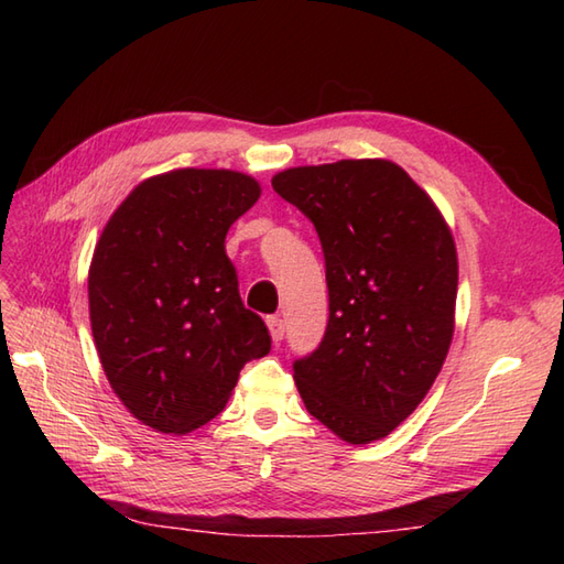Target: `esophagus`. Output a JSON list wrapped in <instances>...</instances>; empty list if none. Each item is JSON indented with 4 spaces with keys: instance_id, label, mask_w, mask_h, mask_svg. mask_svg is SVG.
<instances>
[{
    "instance_id": "esophagus-1",
    "label": "esophagus",
    "mask_w": 564,
    "mask_h": 564,
    "mask_svg": "<svg viewBox=\"0 0 564 564\" xmlns=\"http://www.w3.org/2000/svg\"><path fill=\"white\" fill-rule=\"evenodd\" d=\"M267 327H269V334H271V339L279 344L281 339H283V334H285V327H283V319L281 317H267Z\"/></svg>"
}]
</instances>
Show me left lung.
Returning a JSON list of instances; mask_svg holds the SVG:
<instances>
[{"label": "left lung", "mask_w": 564, "mask_h": 564, "mask_svg": "<svg viewBox=\"0 0 564 564\" xmlns=\"http://www.w3.org/2000/svg\"><path fill=\"white\" fill-rule=\"evenodd\" d=\"M271 184L313 220L327 267V332L315 354L293 364L297 392L341 441L386 438L426 398L451 349V227L390 160L291 166Z\"/></svg>", "instance_id": "8db88e82"}]
</instances>
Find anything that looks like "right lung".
Segmentation results:
<instances>
[{"label":"right lung","instance_id":"right-lung-1","mask_svg":"<svg viewBox=\"0 0 564 564\" xmlns=\"http://www.w3.org/2000/svg\"><path fill=\"white\" fill-rule=\"evenodd\" d=\"M261 196L232 170H172L113 210L89 267V319L116 398L138 422L182 436L230 400L239 370L271 349L245 307L225 235Z\"/></svg>","mask_w":564,"mask_h":564}]
</instances>
